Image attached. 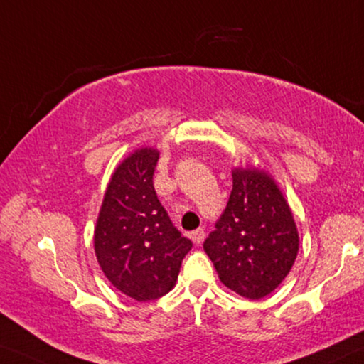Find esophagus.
<instances>
[{"mask_svg":"<svg viewBox=\"0 0 364 364\" xmlns=\"http://www.w3.org/2000/svg\"><path fill=\"white\" fill-rule=\"evenodd\" d=\"M204 235H205L204 229H196L194 232H191V235H189V237H191V240L196 243V245H199V243L204 240Z\"/></svg>","mask_w":364,"mask_h":364,"instance_id":"1","label":"esophagus"}]
</instances>
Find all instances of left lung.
<instances>
[{
  "label": "left lung",
  "mask_w": 364,
  "mask_h": 364,
  "mask_svg": "<svg viewBox=\"0 0 364 364\" xmlns=\"http://www.w3.org/2000/svg\"><path fill=\"white\" fill-rule=\"evenodd\" d=\"M234 188L204 252L229 289L258 301L283 283L299 252L294 215L262 166H235Z\"/></svg>",
  "instance_id": "1"
}]
</instances>
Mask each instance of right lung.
<instances>
[{
	"label": "right lung",
	"instance_id": "obj_1",
	"mask_svg": "<svg viewBox=\"0 0 364 364\" xmlns=\"http://www.w3.org/2000/svg\"><path fill=\"white\" fill-rule=\"evenodd\" d=\"M160 151L140 147L116 166L95 227V253L102 273L134 301H154L176 284L193 243L171 224L154 188Z\"/></svg>",
	"mask_w": 364,
	"mask_h": 364
}]
</instances>
